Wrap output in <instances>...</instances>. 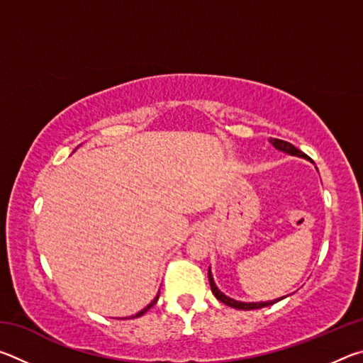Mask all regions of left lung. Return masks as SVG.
Here are the masks:
<instances>
[{
	"instance_id": "left-lung-1",
	"label": "left lung",
	"mask_w": 363,
	"mask_h": 363,
	"mask_svg": "<svg viewBox=\"0 0 363 363\" xmlns=\"http://www.w3.org/2000/svg\"><path fill=\"white\" fill-rule=\"evenodd\" d=\"M270 144H272V145L275 147V149L284 150V152H286V153H291V155H298V157H304V158H307V157H306V153H303V152H301L299 149H296V147H294L293 144L286 143V140H281V139H272V138H270ZM208 279H210L211 291H213L214 296H216V299H219L220 303H224L225 306L233 307V309H240V311L261 309V307H267V306H270V304H275V303H277V301H280V299H284V298H279V299H275V301H267V303H240V301H235V299L227 298L225 294H223V293H220V291L218 290L216 285H214V280H213V277H211V272H210V270H208Z\"/></svg>"
}]
</instances>
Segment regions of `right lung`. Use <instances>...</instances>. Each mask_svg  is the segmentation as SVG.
Listing matches in <instances>:
<instances>
[{
	"label": "right lung",
	"instance_id": "1",
	"mask_svg": "<svg viewBox=\"0 0 363 363\" xmlns=\"http://www.w3.org/2000/svg\"><path fill=\"white\" fill-rule=\"evenodd\" d=\"M158 296H160V294H158ZM158 296H157L155 299H153V301H152V303H150L149 306H147V307H145V309H143V311H140V312H139V314H136V315H134V317H140V315H144V314H145V312H147V311H149V309H150V307H152L153 304H155V303H157V299H158Z\"/></svg>",
	"mask_w": 363,
	"mask_h": 363
}]
</instances>
